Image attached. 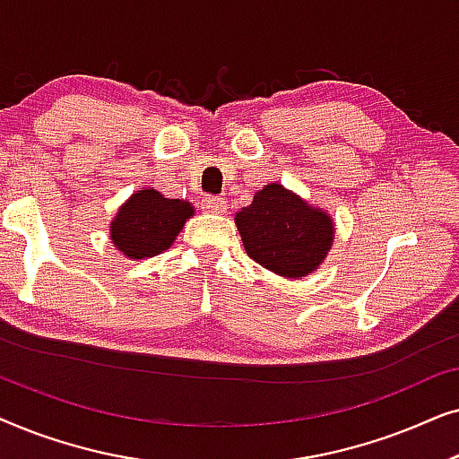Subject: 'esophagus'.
<instances>
[{"mask_svg":"<svg viewBox=\"0 0 459 459\" xmlns=\"http://www.w3.org/2000/svg\"><path fill=\"white\" fill-rule=\"evenodd\" d=\"M203 209L206 212H223L225 211V200L221 196H204L203 198Z\"/></svg>","mask_w":459,"mask_h":459,"instance_id":"obj_1","label":"esophagus"}]
</instances>
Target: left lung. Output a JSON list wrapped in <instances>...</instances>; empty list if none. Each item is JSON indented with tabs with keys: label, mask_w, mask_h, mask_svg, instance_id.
<instances>
[{
	"label": "left lung",
	"mask_w": 459,
	"mask_h": 459,
	"mask_svg": "<svg viewBox=\"0 0 459 459\" xmlns=\"http://www.w3.org/2000/svg\"><path fill=\"white\" fill-rule=\"evenodd\" d=\"M236 225L250 259L290 280L316 272L334 240L330 217L280 184L256 192Z\"/></svg>",
	"instance_id": "left-lung-1"
}]
</instances>
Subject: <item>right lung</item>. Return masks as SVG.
<instances>
[{"mask_svg": "<svg viewBox=\"0 0 459 459\" xmlns=\"http://www.w3.org/2000/svg\"><path fill=\"white\" fill-rule=\"evenodd\" d=\"M192 212L186 200L165 198L156 190H140L118 209L110 223V238L129 259L154 256L171 247Z\"/></svg>", "mask_w": 459, "mask_h": 459, "instance_id": "add662e5", "label": "right lung"}]
</instances>
